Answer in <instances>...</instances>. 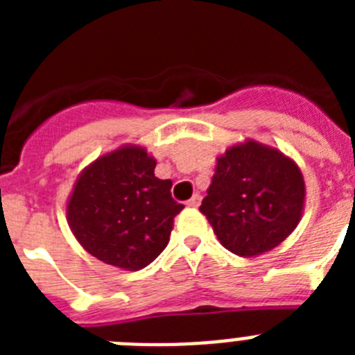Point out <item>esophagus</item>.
I'll list each match as a JSON object with an SVG mask.
<instances>
[{"instance_id": "obj_1", "label": "esophagus", "mask_w": 355, "mask_h": 355, "mask_svg": "<svg viewBox=\"0 0 355 355\" xmlns=\"http://www.w3.org/2000/svg\"><path fill=\"white\" fill-rule=\"evenodd\" d=\"M187 205L190 206V208H197V206L200 205V196H199V193H193V196H192V199L188 200Z\"/></svg>"}]
</instances>
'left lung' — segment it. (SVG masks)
Wrapping results in <instances>:
<instances>
[{
    "mask_svg": "<svg viewBox=\"0 0 355 355\" xmlns=\"http://www.w3.org/2000/svg\"><path fill=\"white\" fill-rule=\"evenodd\" d=\"M304 202L306 183L299 165L277 147L247 139L216 158L199 211L225 249L256 258L293 233Z\"/></svg>",
    "mask_w": 355,
    "mask_h": 355,
    "instance_id": "1",
    "label": "left lung"
}]
</instances>
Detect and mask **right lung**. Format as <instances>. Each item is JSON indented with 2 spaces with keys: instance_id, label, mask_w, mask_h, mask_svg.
I'll list each match as a JSON object with an SVG mask.
<instances>
[{
  "instance_id": "obj_1",
  "label": "right lung",
  "mask_w": 355,
  "mask_h": 355,
  "mask_svg": "<svg viewBox=\"0 0 355 355\" xmlns=\"http://www.w3.org/2000/svg\"><path fill=\"white\" fill-rule=\"evenodd\" d=\"M156 159L142 146L99 156L78 175L67 199L72 234L89 254L122 270H142L171 240L184 208L171 196L172 181L155 175Z\"/></svg>"
}]
</instances>
